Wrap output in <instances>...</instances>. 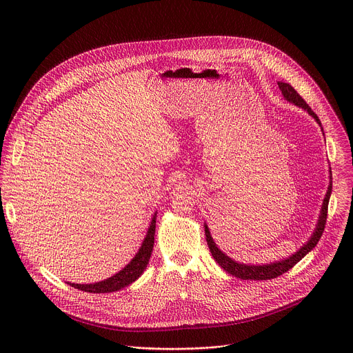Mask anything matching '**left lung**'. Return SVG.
<instances>
[{
	"label": "left lung",
	"mask_w": 353,
	"mask_h": 353,
	"mask_svg": "<svg viewBox=\"0 0 353 353\" xmlns=\"http://www.w3.org/2000/svg\"><path fill=\"white\" fill-rule=\"evenodd\" d=\"M278 86L283 94V97L286 100H289L290 103H294L296 106L305 109L310 116H313L316 119V121L321 125L320 123V119L317 117V114L312 110V108L305 102V99L301 97L293 88L292 85L289 83H285V82H278ZM331 190H332V181H330V187H328V191L325 194V198H324V203H323V207H321V214H320V218H319V223H317V228L313 233V236L310 237V240L301 247L297 253H294L292 257L286 259V260H282V261H278V263H272V264H267V265H245V264H239L236 261H233L232 259H229L225 253H222V251L216 247L215 241L212 240L211 237V233L208 230V226L205 225V236H207V243H208V247L211 250V254L212 257L215 259V261L229 274L240 278V279H250V281H267V279H274V278H278L279 275L285 274L286 271H289L290 268H293L301 259H303L310 250H313L323 232H324V228H325V223H327V214H328V203H330V195H331Z\"/></svg>",
	"instance_id": "1"
}]
</instances>
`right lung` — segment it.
Here are the masks:
<instances>
[{"mask_svg": "<svg viewBox=\"0 0 353 353\" xmlns=\"http://www.w3.org/2000/svg\"><path fill=\"white\" fill-rule=\"evenodd\" d=\"M155 228H157V214L152 218V222H150L148 234H146L139 251L131 260V263L127 267H124L119 274H116L112 278H108L102 282L89 283V285H81V283L79 285L70 283V285L79 290L89 292V293H110V292L120 290V289L128 286L130 283H132L135 279H138L142 275L143 270L146 268V265L149 263L150 254H152L154 241H155Z\"/></svg>", "mask_w": 353, "mask_h": 353, "instance_id": "obj_1", "label": "right lung"}]
</instances>
